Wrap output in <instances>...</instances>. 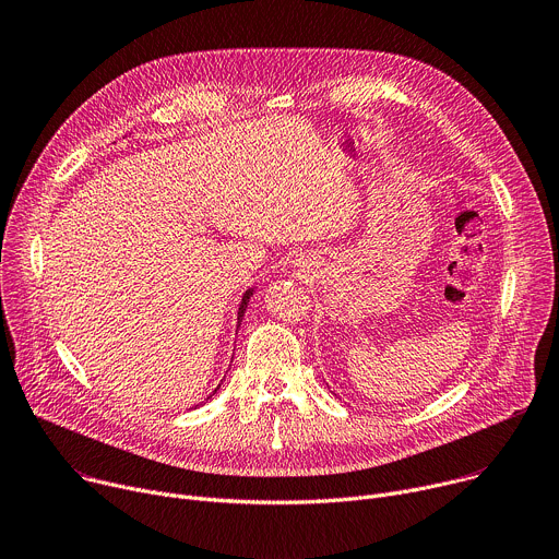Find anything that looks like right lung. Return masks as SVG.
I'll use <instances>...</instances> for the list:
<instances>
[{
	"instance_id": "1",
	"label": "right lung",
	"mask_w": 559,
	"mask_h": 559,
	"mask_svg": "<svg viewBox=\"0 0 559 559\" xmlns=\"http://www.w3.org/2000/svg\"><path fill=\"white\" fill-rule=\"evenodd\" d=\"M252 294H254V287H250L246 294H243V298H241V305H238V313H236V328H241V321H243V316H246V309H248V305H250V298H252ZM221 386V384H218ZM216 386V389H218ZM216 389H214V393H216ZM212 393V395H214ZM212 395H207V397H212Z\"/></svg>"
}]
</instances>
